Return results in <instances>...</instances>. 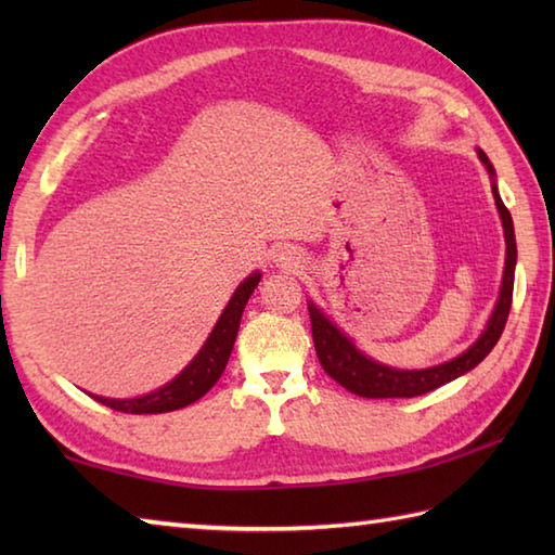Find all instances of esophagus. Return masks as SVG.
<instances>
[{
	"mask_svg": "<svg viewBox=\"0 0 555 555\" xmlns=\"http://www.w3.org/2000/svg\"><path fill=\"white\" fill-rule=\"evenodd\" d=\"M274 262L279 267L293 269V267H298V257H296V253H291V250H286V247H281V250L274 255Z\"/></svg>",
	"mask_w": 555,
	"mask_h": 555,
	"instance_id": "34e87169",
	"label": "esophagus"
}]
</instances>
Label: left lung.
Wrapping results in <instances>:
<instances>
[{
    "mask_svg": "<svg viewBox=\"0 0 555 555\" xmlns=\"http://www.w3.org/2000/svg\"><path fill=\"white\" fill-rule=\"evenodd\" d=\"M477 155L491 176V193H493V199H496V209H499L503 235H505L503 281H501L499 300L493 305V312L489 317L485 332L479 334V338L473 346H469L465 352H460V356L453 360L434 364V367H427V370H398L364 356V352L352 344V338H348L344 332H340V328L328 320V317L317 308L314 302H308L317 358H320L324 372L332 376V379H336L340 386L348 388L350 393L362 396V398H415L422 393H429L434 388H439L448 382L457 379V376L467 374L469 370H475L477 364L493 350V346L499 344L505 322H508V312L513 302L517 245H515L513 217L511 211L505 209L503 199L499 195L493 164L481 150H477Z\"/></svg>",
    "mask_w": 555,
    "mask_h": 555,
    "instance_id": "left-lung-1",
    "label": "left lung"
}]
</instances>
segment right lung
<instances>
[{
    "label": "right lung",
    "instance_id": "right-lung-1",
    "mask_svg": "<svg viewBox=\"0 0 555 555\" xmlns=\"http://www.w3.org/2000/svg\"><path fill=\"white\" fill-rule=\"evenodd\" d=\"M259 279H262L259 271H253L250 276L243 279V284L233 291L229 305L223 308L215 328H211V334L207 336L205 346L197 350V356L188 362L181 374L173 376L171 382L157 388V391H150L138 398H104L92 393L90 396L102 405L131 412V415H157V412L181 410L195 403V400L203 398L209 388L219 382V376L227 370L235 336H238L243 310L247 300H250L253 291L257 288Z\"/></svg>",
    "mask_w": 555,
    "mask_h": 555
}]
</instances>
